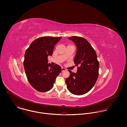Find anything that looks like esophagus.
<instances>
[{"mask_svg": "<svg viewBox=\"0 0 127 127\" xmlns=\"http://www.w3.org/2000/svg\"><path fill=\"white\" fill-rule=\"evenodd\" d=\"M66 70V69L64 68H63V67H62V71L63 72V71H65Z\"/></svg>", "mask_w": 127, "mask_h": 127, "instance_id": "obj_1", "label": "esophagus"}]
</instances>
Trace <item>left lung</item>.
I'll return each mask as SVG.
<instances>
[{"label": "left lung", "instance_id": "1", "mask_svg": "<svg viewBox=\"0 0 127 127\" xmlns=\"http://www.w3.org/2000/svg\"><path fill=\"white\" fill-rule=\"evenodd\" d=\"M68 38L77 47L74 62L75 65L79 66L76 73L68 70L70 76L65 83L70 92L81 95L88 92L94 86L98 78L99 63L95 51L87 40L77 36Z\"/></svg>", "mask_w": 127, "mask_h": 127}]
</instances>
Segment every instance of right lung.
Listing matches in <instances>:
<instances>
[{
	"mask_svg": "<svg viewBox=\"0 0 127 127\" xmlns=\"http://www.w3.org/2000/svg\"><path fill=\"white\" fill-rule=\"evenodd\" d=\"M62 37L43 36L34 40L26 50L24 67L30 85L39 92H46L53 86L57 77L62 71L58 64H48L55 45Z\"/></svg>",
	"mask_w": 127,
	"mask_h": 127,
	"instance_id": "1",
	"label": "right lung"
}]
</instances>
